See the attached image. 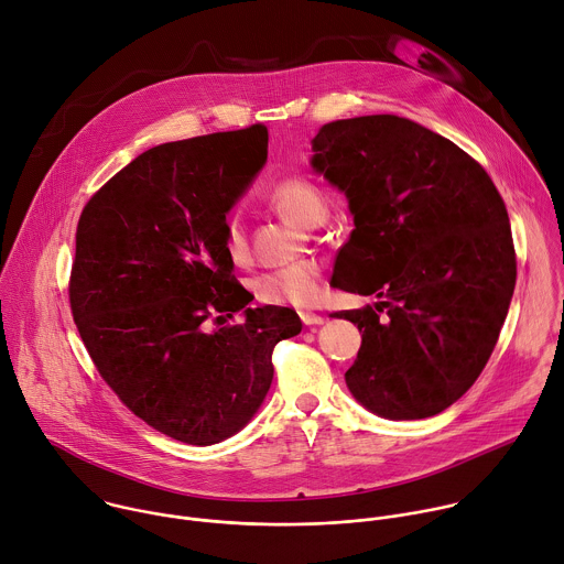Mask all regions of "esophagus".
<instances>
[{"instance_id":"obj_1","label":"esophagus","mask_w":564,"mask_h":564,"mask_svg":"<svg viewBox=\"0 0 564 564\" xmlns=\"http://www.w3.org/2000/svg\"><path fill=\"white\" fill-rule=\"evenodd\" d=\"M299 316H301L303 325H321V323H325V316L314 314V312H301Z\"/></svg>"}]
</instances>
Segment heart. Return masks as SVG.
I'll use <instances>...</instances> for the list:
<instances>
[{"instance_id": "heart-1", "label": "heart", "mask_w": 564, "mask_h": 564, "mask_svg": "<svg viewBox=\"0 0 564 564\" xmlns=\"http://www.w3.org/2000/svg\"><path fill=\"white\" fill-rule=\"evenodd\" d=\"M268 202L285 219L296 226L314 228L327 215L325 195L321 187L299 174L283 176L270 185ZM224 248L232 261H246L248 235L239 213H230L224 221ZM257 296L272 305H312L321 294V265L312 259L292 265L274 268L259 274L252 283Z\"/></svg>"}]
</instances>
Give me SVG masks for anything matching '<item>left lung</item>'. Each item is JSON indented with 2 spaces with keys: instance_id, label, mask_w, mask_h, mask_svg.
<instances>
[{
  "instance_id": "obj_1",
  "label": "left lung",
  "mask_w": 564,
  "mask_h": 564,
  "mask_svg": "<svg viewBox=\"0 0 564 564\" xmlns=\"http://www.w3.org/2000/svg\"><path fill=\"white\" fill-rule=\"evenodd\" d=\"M312 150L354 215L336 285L381 299L336 312L362 332L345 383L383 419L441 414L480 377L511 303L505 202L476 159L397 115L325 123Z\"/></svg>"
}]
</instances>
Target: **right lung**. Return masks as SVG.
Segmentation results:
<instances>
[{
  "mask_svg": "<svg viewBox=\"0 0 564 564\" xmlns=\"http://www.w3.org/2000/svg\"><path fill=\"white\" fill-rule=\"evenodd\" d=\"M268 159V128L154 145L82 210L68 296L108 388L143 423L215 445L250 423L274 377L272 351L301 332L288 307H247L224 221Z\"/></svg>",
  "mask_w": 564,
  "mask_h": 564,
  "instance_id": "add662e5",
  "label": "right lung"
}]
</instances>
